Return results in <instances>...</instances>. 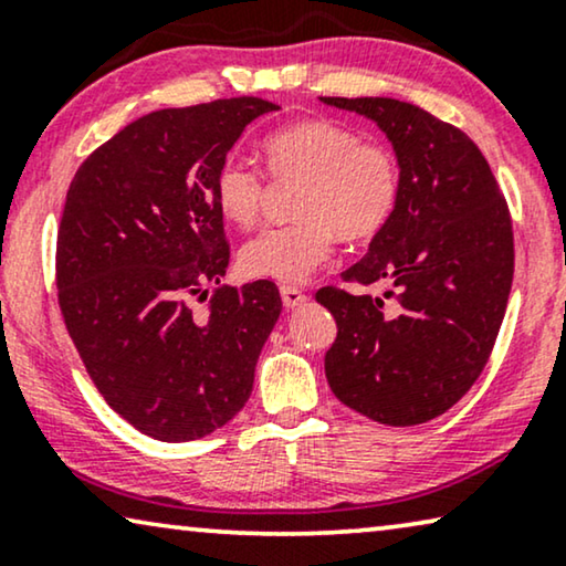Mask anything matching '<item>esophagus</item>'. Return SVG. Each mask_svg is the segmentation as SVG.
Here are the masks:
<instances>
[{"label": "esophagus", "instance_id": "esophagus-1", "mask_svg": "<svg viewBox=\"0 0 566 566\" xmlns=\"http://www.w3.org/2000/svg\"><path fill=\"white\" fill-rule=\"evenodd\" d=\"M282 302L286 310H294V307H302L307 302V294L297 290V286H282Z\"/></svg>", "mask_w": 566, "mask_h": 566}]
</instances>
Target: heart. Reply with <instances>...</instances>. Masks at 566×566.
<instances>
[{
    "label": "heart",
    "instance_id": "1",
    "mask_svg": "<svg viewBox=\"0 0 566 566\" xmlns=\"http://www.w3.org/2000/svg\"><path fill=\"white\" fill-rule=\"evenodd\" d=\"M269 171L302 179L294 197L297 220L261 230L241 249V266L256 280L307 282L333 256L336 238L369 241L392 218L400 200V166L385 143L361 140L344 123L300 120L264 140ZM220 214L249 228L264 202V174L226 158L212 179Z\"/></svg>",
    "mask_w": 566,
    "mask_h": 566
}]
</instances>
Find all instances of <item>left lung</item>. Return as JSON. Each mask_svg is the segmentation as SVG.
Returning <instances> with one entry per match:
<instances>
[{"instance_id": "obj_1", "label": "left lung", "mask_w": 566, "mask_h": 566, "mask_svg": "<svg viewBox=\"0 0 566 566\" xmlns=\"http://www.w3.org/2000/svg\"><path fill=\"white\" fill-rule=\"evenodd\" d=\"M377 123L400 166V200L344 282L315 300L336 317L325 377L348 408L418 426L457 405L495 346L513 284L511 212L480 148L410 102L321 97Z\"/></svg>"}]
</instances>
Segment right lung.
Masks as SVG:
<instances>
[{
    "mask_svg": "<svg viewBox=\"0 0 566 566\" xmlns=\"http://www.w3.org/2000/svg\"><path fill=\"white\" fill-rule=\"evenodd\" d=\"M259 97L143 115L78 166L63 205L55 284L69 336L109 408L156 441L233 420L282 313L274 282L218 286L230 249L212 179Z\"/></svg>",
    "mask_w": 566,
    "mask_h": 566,
    "instance_id": "1",
    "label": "right lung"
}]
</instances>
